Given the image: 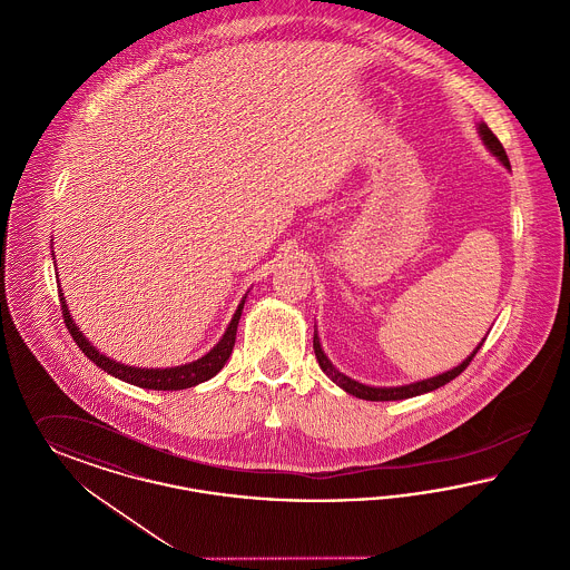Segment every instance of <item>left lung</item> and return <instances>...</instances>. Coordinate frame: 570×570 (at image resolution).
Here are the masks:
<instances>
[{
	"label": "left lung",
	"instance_id": "8db88e82",
	"mask_svg": "<svg viewBox=\"0 0 570 570\" xmlns=\"http://www.w3.org/2000/svg\"><path fill=\"white\" fill-rule=\"evenodd\" d=\"M478 129L479 136L483 139V144H485V148H488L497 159L501 160L507 169H511L509 159H507V153H504L499 137L490 131V127H488L485 122H479ZM481 343L473 350V354H471L466 361H462L460 365L450 368V371H445V373H441V375H436V377L420 380V382H413V384H407V386L377 387L361 384V382H356V380L343 375L342 371H337L335 365L328 361V356L324 354V350H322V345H320L318 333L314 331V352H316L320 368H322L337 386L343 387L347 394H352V396H356V399H365V401H401V399H411V396H417V394H424V392H431V390H436V387L445 386L448 382H452L466 366L471 365V361H473V356L478 354Z\"/></svg>",
	"mask_w": 570,
	"mask_h": 570
}]
</instances>
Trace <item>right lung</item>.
Returning <instances> with one entry per match:
<instances>
[{
    "mask_svg": "<svg viewBox=\"0 0 570 570\" xmlns=\"http://www.w3.org/2000/svg\"><path fill=\"white\" fill-rule=\"evenodd\" d=\"M61 296V312L63 320L68 326L69 335L73 337V342L78 343V347L85 352L87 358H91L95 365L104 368L106 373L115 375L118 380L134 384V386L146 387V390H184V387L197 386L202 382L212 380L228 361L233 345H235V335H237V324L242 318V309L246 303V296L242 298V303L237 305L233 318L228 322L227 331L223 335V340L216 343L205 356L188 363V365L169 366V368H139V366L122 365L116 363L112 358L104 356L97 347H92L91 342L82 335V331L76 326L73 318L69 316L68 303L66 296L59 291Z\"/></svg>",
    "mask_w": 570,
    "mask_h": 570,
    "instance_id": "add662e5",
    "label": "right lung"
}]
</instances>
